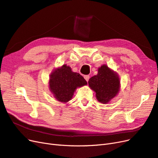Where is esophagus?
Masks as SVG:
<instances>
[{"label":"esophagus","instance_id":"obj_1","mask_svg":"<svg viewBox=\"0 0 158 158\" xmlns=\"http://www.w3.org/2000/svg\"><path fill=\"white\" fill-rule=\"evenodd\" d=\"M84 78H85V80L88 82L89 79V78H90V76H89V75H85V76H84Z\"/></svg>","mask_w":158,"mask_h":158}]
</instances>
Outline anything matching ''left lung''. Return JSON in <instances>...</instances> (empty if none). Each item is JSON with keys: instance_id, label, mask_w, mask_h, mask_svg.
<instances>
[{"instance_id": "left-lung-1", "label": "left lung", "mask_w": 158, "mask_h": 158, "mask_svg": "<svg viewBox=\"0 0 158 158\" xmlns=\"http://www.w3.org/2000/svg\"><path fill=\"white\" fill-rule=\"evenodd\" d=\"M89 86L96 93L97 100L106 104L118 94L120 88V81L118 73L102 65L98 69V74L89 81Z\"/></svg>"}]
</instances>
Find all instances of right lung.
<instances>
[{
    "instance_id": "obj_1",
    "label": "right lung",
    "mask_w": 158,
    "mask_h": 158,
    "mask_svg": "<svg viewBox=\"0 0 158 158\" xmlns=\"http://www.w3.org/2000/svg\"><path fill=\"white\" fill-rule=\"evenodd\" d=\"M87 85L82 75L73 72L67 65L55 69L50 75L49 88L55 98L63 103L72 98L75 90Z\"/></svg>"
}]
</instances>
